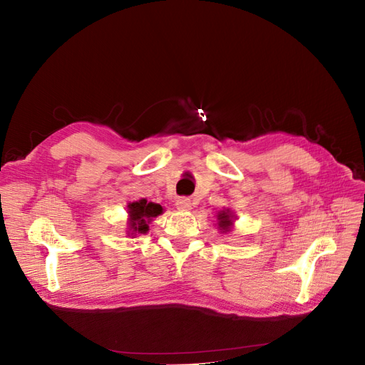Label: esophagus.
I'll return each mask as SVG.
<instances>
[{
    "mask_svg": "<svg viewBox=\"0 0 365 365\" xmlns=\"http://www.w3.org/2000/svg\"><path fill=\"white\" fill-rule=\"evenodd\" d=\"M176 207L180 210H190L192 208V201L189 197H178V201H176Z\"/></svg>",
    "mask_w": 365,
    "mask_h": 365,
    "instance_id": "34e87169",
    "label": "esophagus"
}]
</instances>
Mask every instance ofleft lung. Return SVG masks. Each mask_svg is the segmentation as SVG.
<instances>
[{
	"mask_svg": "<svg viewBox=\"0 0 365 365\" xmlns=\"http://www.w3.org/2000/svg\"><path fill=\"white\" fill-rule=\"evenodd\" d=\"M235 220H236V215L233 213V210L230 208L220 210L217 213V230L220 231V235L230 233L235 227Z\"/></svg>",
	"mask_w": 365,
	"mask_h": 365,
	"instance_id": "1",
	"label": "left lung"
}]
</instances>
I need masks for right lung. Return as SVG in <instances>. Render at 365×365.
<instances>
[{
  "label": "right lung",
  "instance_id": "obj_1",
  "mask_svg": "<svg viewBox=\"0 0 365 365\" xmlns=\"http://www.w3.org/2000/svg\"><path fill=\"white\" fill-rule=\"evenodd\" d=\"M164 208L160 204L149 202L148 200H138L128 204V227L126 235L135 237L138 235H146L149 231V224L163 215Z\"/></svg>",
  "mask_w": 365,
  "mask_h": 365
}]
</instances>
